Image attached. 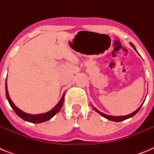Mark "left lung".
I'll use <instances>...</instances> for the list:
<instances>
[{
  "instance_id": "8db88e82",
  "label": "left lung",
  "mask_w": 154,
  "mask_h": 154,
  "mask_svg": "<svg viewBox=\"0 0 154 154\" xmlns=\"http://www.w3.org/2000/svg\"><path fill=\"white\" fill-rule=\"evenodd\" d=\"M130 45H131L132 47H133V48H134V49H135L136 51H137V49H136L135 46L133 45L132 44V43H130ZM142 105H143V104H142ZM142 105H141L139 107V108L137 109L136 110V111H134V112H132V113L129 114V115H126V116H113L106 115V114L103 113V112H100V111H99V110H98L97 109L95 108V107H94L93 106H92V107H93L94 110H96V111L98 112V113H99L101 116H103V117L106 118V119H109V120L114 121V122H121V121H123V120H125V119H129V118L132 117V116H134V115H136V114H137V112H138L139 110L140 109L141 106H142Z\"/></svg>"
}]
</instances>
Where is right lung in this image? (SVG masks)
I'll list each match as a JSON object with an SVG mask.
<instances>
[{
  "mask_svg": "<svg viewBox=\"0 0 154 154\" xmlns=\"http://www.w3.org/2000/svg\"><path fill=\"white\" fill-rule=\"evenodd\" d=\"M5 89H6V96L7 99L8 100V103L11 105V108L13 109L14 111L16 112L19 117H21V119H24V120L27 121V122H30V123H43V122H45V121L49 120L51 118L57 113V112H59V110L61 109V108L62 107V105L64 103V97H65V92L62 95V99H60V101L58 102V104L55 106L52 109H51L48 112H45V113H42V114H37V115H31V114L26 113V112H23L22 110H21L20 109L17 108L15 105L14 104L13 102L11 101V98L9 97V94H8V86H7V79H6V84H5Z\"/></svg>",
  "mask_w": 154,
  "mask_h": 154,
  "instance_id": "1",
  "label": "right lung"
}]
</instances>
